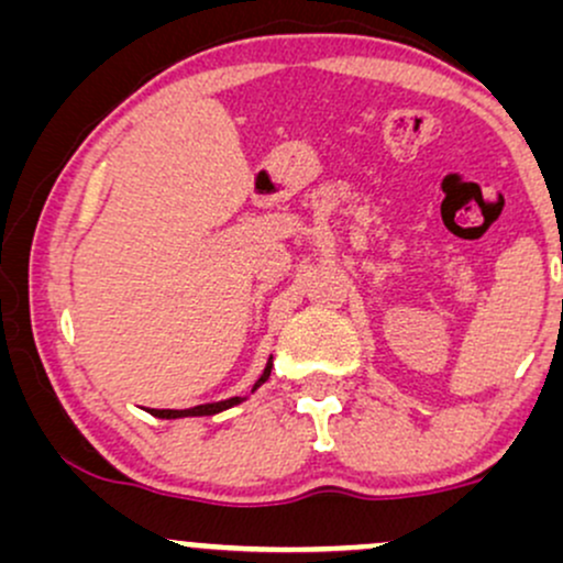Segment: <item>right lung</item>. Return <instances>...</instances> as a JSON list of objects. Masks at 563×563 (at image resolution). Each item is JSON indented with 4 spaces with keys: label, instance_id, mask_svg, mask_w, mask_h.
Instances as JSON below:
<instances>
[{
    "label": "right lung",
    "instance_id": "obj_1",
    "mask_svg": "<svg viewBox=\"0 0 563 563\" xmlns=\"http://www.w3.org/2000/svg\"><path fill=\"white\" fill-rule=\"evenodd\" d=\"M269 371H273V357L267 360V365H264L262 376L260 380L254 384V389H251V394H254L260 386L264 384V380L269 378ZM245 397H230V399H222V402H206V405H196V407H187V410H147L151 416L156 418H166V421H174V418H200V416H217V412L222 410H230V407L241 405Z\"/></svg>",
    "mask_w": 563,
    "mask_h": 563
}]
</instances>
